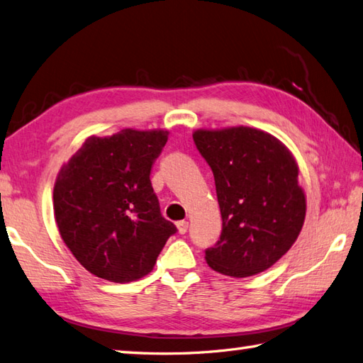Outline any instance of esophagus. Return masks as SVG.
Returning a JSON list of instances; mask_svg holds the SVG:
<instances>
[{"label":"esophagus","instance_id":"1","mask_svg":"<svg viewBox=\"0 0 363 363\" xmlns=\"http://www.w3.org/2000/svg\"><path fill=\"white\" fill-rule=\"evenodd\" d=\"M188 227H189V223H188L186 220H180V222H177V230H179L180 235H184V233L188 231Z\"/></svg>","mask_w":363,"mask_h":363}]
</instances>
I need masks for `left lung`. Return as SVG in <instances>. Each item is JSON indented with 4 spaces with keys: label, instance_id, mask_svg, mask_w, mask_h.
Returning <instances> with one entry per match:
<instances>
[{
    "label": "left lung",
    "instance_id": "1",
    "mask_svg": "<svg viewBox=\"0 0 363 363\" xmlns=\"http://www.w3.org/2000/svg\"><path fill=\"white\" fill-rule=\"evenodd\" d=\"M211 167L222 233L205 252L209 267L247 278L270 269L294 245L306 217L298 164L283 143L253 127L192 133Z\"/></svg>",
    "mask_w": 363,
    "mask_h": 363
}]
</instances>
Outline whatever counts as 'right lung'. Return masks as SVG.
<instances>
[{"label":"right lung","instance_id":"obj_1","mask_svg":"<svg viewBox=\"0 0 363 363\" xmlns=\"http://www.w3.org/2000/svg\"><path fill=\"white\" fill-rule=\"evenodd\" d=\"M167 130L124 128L86 138L54 184V216L63 242L98 278L130 283L152 272L177 231L160 213L150 169Z\"/></svg>","mask_w":363,"mask_h":363}]
</instances>
